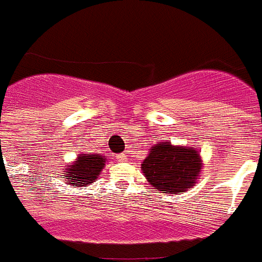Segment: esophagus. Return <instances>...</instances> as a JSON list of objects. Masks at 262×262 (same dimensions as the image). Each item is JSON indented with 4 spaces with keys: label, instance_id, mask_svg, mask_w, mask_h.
Here are the masks:
<instances>
[{
    "label": "esophagus",
    "instance_id": "obj_1",
    "mask_svg": "<svg viewBox=\"0 0 262 262\" xmlns=\"http://www.w3.org/2000/svg\"><path fill=\"white\" fill-rule=\"evenodd\" d=\"M117 159H118V160H121V161H125V160H126V155H125V153H120V155L117 156Z\"/></svg>",
    "mask_w": 262,
    "mask_h": 262
}]
</instances>
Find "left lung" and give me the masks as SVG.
Segmentation results:
<instances>
[{
	"label": "left lung",
	"instance_id": "obj_1",
	"mask_svg": "<svg viewBox=\"0 0 262 262\" xmlns=\"http://www.w3.org/2000/svg\"><path fill=\"white\" fill-rule=\"evenodd\" d=\"M141 169L157 191L179 195L196 183L202 161L193 146H176L165 141L152 146Z\"/></svg>",
	"mask_w": 262,
	"mask_h": 262
}]
</instances>
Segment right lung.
<instances>
[{"instance_id":"add662e5","label":"right lung","mask_w":262,"mask_h":262,"mask_svg":"<svg viewBox=\"0 0 262 262\" xmlns=\"http://www.w3.org/2000/svg\"><path fill=\"white\" fill-rule=\"evenodd\" d=\"M106 157L101 155H80L78 160L66 172V182L75 187L87 186L99 176V172L105 167Z\"/></svg>"}]
</instances>
